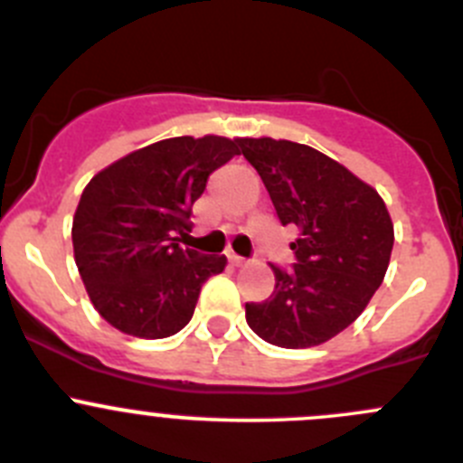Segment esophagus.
Masks as SVG:
<instances>
[{
    "label": "esophagus",
    "mask_w": 463,
    "mask_h": 463,
    "mask_svg": "<svg viewBox=\"0 0 463 463\" xmlns=\"http://www.w3.org/2000/svg\"><path fill=\"white\" fill-rule=\"evenodd\" d=\"M227 260L232 261L234 267H245V264H248V261H245L241 255H236V252H227Z\"/></svg>",
    "instance_id": "1"
}]
</instances>
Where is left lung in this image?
<instances>
[{
	"label": "left lung",
	"instance_id": "left-lung-1",
	"mask_svg": "<svg viewBox=\"0 0 463 463\" xmlns=\"http://www.w3.org/2000/svg\"><path fill=\"white\" fill-rule=\"evenodd\" d=\"M257 169L282 227L294 224L292 269L271 264L276 288L245 304L257 336L313 347L357 320L390 267L394 224L378 192L320 150L276 138H236Z\"/></svg>",
	"mask_w": 463,
	"mask_h": 463
}]
</instances>
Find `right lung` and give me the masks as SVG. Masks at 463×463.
Instances as JSON below:
<instances>
[{
    "label": "right lung",
    "mask_w": 463,
    "mask_h": 463,
    "mask_svg": "<svg viewBox=\"0 0 463 463\" xmlns=\"http://www.w3.org/2000/svg\"><path fill=\"white\" fill-rule=\"evenodd\" d=\"M234 155L236 141L224 137L165 138L88 183L73 215V257L110 326L166 338L192 320L202 285L224 271L227 257L202 255L181 241L208 175Z\"/></svg>",
    "instance_id": "1"
}]
</instances>
